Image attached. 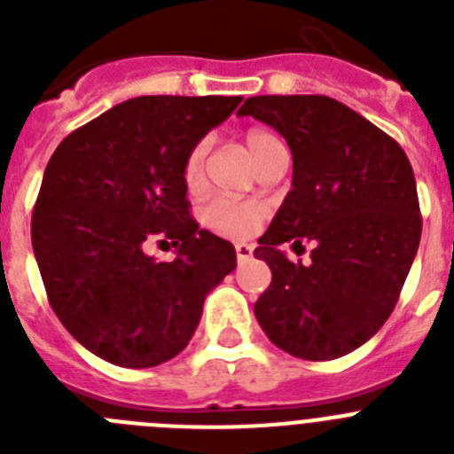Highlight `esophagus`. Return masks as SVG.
I'll use <instances>...</instances> for the list:
<instances>
[{
    "mask_svg": "<svg viewBox=\"0 0 454 454\" xmlns=\"http://www.w3.org/2000/svg\"><path fill=\"white\" fill-rule=\"evenodd\" d=\"M252 252H254V247L247 246V243H236V259H239V263L247 262L252 256Z\"/></svg>",
    "mask_w": 454,
    "mask_h": 454,
    "instance_id": "esophagus-1",
    "label": "esophagus"
}]
</instances>
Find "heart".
Here are the masks:
<instances>
[{
    "instance_id": "b5f03b06",
    "label": "heart",
    "mask_w": 454,
    "mask_h": 454,
    "mask_svg": "<svg viewBox=\"0 0 454 454\" xmlns=\"http://www.w3.org/2000/svg\"><path fill=\"white\" fill-rule=\"evenodd\" d=\"M247 150L254 156L256 166L263 163L277 147H282V143L272 134L263 129H250L246 134ZM208 138H202L200 143L192 145L188 152L186 161H184V184L188 191H198L204 184V166H207L208 154ZM266 208L263 204L254 202V200H236V198H215L207 204L204 208V223L214 231L223 236H231V239H246V236L254 234L256 227L262 224Z\"/></svg>"
}]
</instances>
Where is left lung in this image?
Masks as SVG:
<instances>
[{"instance_id":"left-lung-1","label":"left lung","mask_w":454,"mask_h":454,"mask_svg":"<svg viewBox=\"0 0 454 454\" xmlns=\"http://www.w3.org/2000/svg\"><path fill=\"white\" fill-rule=\"evenodd\" d=\"M252 115L286 138L293 182L256 259L272 282L254 316L277 348L327 362L364 346L387 323L420 243L419 192L403 147L325 95H259ZM317 247L293 264L284 242Z\"/></svg>"}]
</instances>
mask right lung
<instances>
[{
  "instance_id": "1",
  "label": "right lung",
  "mask_w": 454,
  "mask_h": 454,
  "mask_svg": "<svg viewBox=\"0 0 454 454\" xmlns=\"http://www.w3.org/2000/svg\"><path fill=\"white\" fill-rule=\"evenodd\" d=\"M243 98H134L72 131L43 175L31 243L54 314L92 355L122 368L177 356L236 250L191 218L184 161ZM152 239L172 262L145 254Z\"/></svg>"
}]
</instances>
